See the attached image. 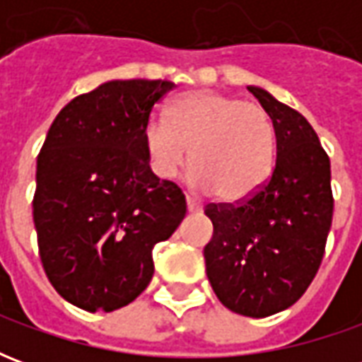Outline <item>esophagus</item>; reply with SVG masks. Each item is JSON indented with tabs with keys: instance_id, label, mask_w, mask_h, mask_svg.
Instances as JSON below:
<instances>
[{
	"instance_id": "34e87169",
	"label": "esophagus",
	"mask_w": 362,
	"mask_h": 362,
	"mask_svg": "<svg viewBox=\"0 0 362 362\" xmlns=\"http://www.w3.org/2000/svg\"><path fill=\"white\" fill-rule=\"evenodd\" d=\"M186 205H188V211L189 213H199L204 207H202V204L197 202V199H194V197L186 196Z\"/></svg>"
}]
</instances>
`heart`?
I'll return each instance as SVG.
<instances>
[{
	"label": "heart",
	"instance_id": "b5f03b06",
	"mask_svg": "<svg viewBox=\"0 0 362 362\" xmlns=\"http://www.w3.org/2000/svg\"><path fill=\"white\" fill-rule=\"evenodd\" d=\"M143 141L151 170L158 178H174L192 149L194 186L213 189L217 199L235 204L258 192L269 178L277 132L264 106L199 89L178 96L168 119L151 118Z\"/></svg>",
	"mask_w": 362,
	"mask_h": 362
}]
</instances>
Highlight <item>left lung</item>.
Listing matches in <instances>:
<instances>
[{"label": "left lung", "mask_w": 362, "mask_h": 362, "mask_svg": "<svg viewBox=\"0 0 362 362\" xmlns=\"http://www.w3.org/2000/svg\"><path fill=\"white\" fill-rule=\"evenodd\" d=\"M269 112L277 132L272 176L250 197L209 204L213 238L205 269L228 310L266 318L295 304L318 273L332 215L329 157L300 112L248 87Z\"/></svg>", "instance_id": "left-lung-1"}]
</instances>
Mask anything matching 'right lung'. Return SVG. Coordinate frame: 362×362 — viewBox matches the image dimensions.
Masks as SVG:
<instances>
[{
    "label": "right lung",
    "mask_w": 362,
    "mask_h": 362,
    "mask_svg": "<svg viewBox=\"0 0 362 362\" xmlns=\"http://www.w3.org/2000/svg\"><path fill=\"white\" fill-rule=\"evenodd\" d=\"M170 81H108L75 96L48 129L33 197L52 287L87 312H112L151 283L153 246L186 217V197L153 174L143 129Z\"/></svg>",
    "instance_id": "right-lung-1"
}]
</instances>
